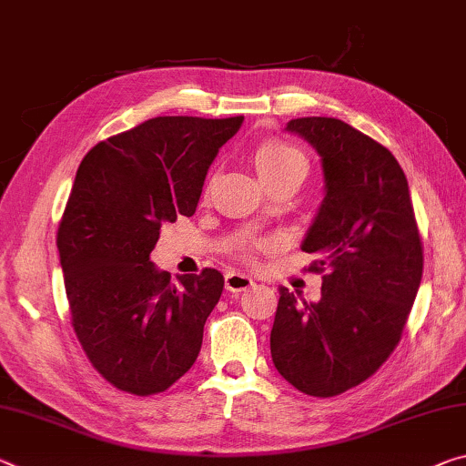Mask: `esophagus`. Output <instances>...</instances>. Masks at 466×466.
<instances>
[{
	"instance_id": "esophagus-1",
	"label": "esophagus",
	"mask_w": 466,
	"mask_h": 466,
	"mask_svg": "<svg viewBox=\"0 0 466 466\" xmlns=\"http://www.w3.org/2000/svg\"><path fill=\"white\" fill-rule=\"evenodd\" d=\"M253 286H255L253 278L245 276V273H240V271L226 273V288L230 292H242V290H248V288H253Z\"/></svg>"
}]
</instances>
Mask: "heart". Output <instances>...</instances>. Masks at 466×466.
<instances>
[{"label": "heart", "instance_id": "heart-1", "mask_svg": "<svg viewBox=\"0 0 466 466\" xmlns=\"http://www.w3.org/2000/svg\"><path fill=\"white\" fill-rule=\"evenodd\" d=\"M294 166H302L307 167L305 164V155H302L297 147L284 143V140H265L259 147L255 149V167L257 172H259L261 180H269L273 176L286 172V169H290ZM250 250L253 248H247V257L250 255Z\"/></svg>", "mask_w": 466, "mask_h": 466}]
</instances>
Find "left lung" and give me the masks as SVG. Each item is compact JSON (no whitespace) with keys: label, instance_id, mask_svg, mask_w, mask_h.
<instances>
[{"label":"left lung","instance_id":"left-lung-1","mask_svg":"<svg viewBox=\"0 0 466 466\" xmlns=\"http://www.w3.org/2000/svg\"><path fill=\"white\" fill-rule=\"evenodd\" d=\"M315 147L323 201L300 248L323 273L321 299L279 288L271 328L278 373L302 394L329 398L378 371L400 342L423 276L409 182L386 147L336 117L286 127Z\"/></svg>","mask_w":466,"mask_h":466}]
</instances>
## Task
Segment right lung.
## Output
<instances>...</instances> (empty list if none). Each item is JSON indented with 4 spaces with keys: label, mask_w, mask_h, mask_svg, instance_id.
I'll list each match as a JSON object with an SVG mask.
<instances>
[{
    "label": "right lung",
    "mask_w": 466,
    "mask_h": 466,
    "mask_svg": "<svg viewBox=\"0 0 466 466\" xmlns=\"http://www.w3.org/2000/svg\"><path fill=\"white\" fill-rule=\"evenodd\" d=\"M242 120L151 117L80 161L57 230L66 297L88 360L122 392H164L198 357L224 276L207 268L174 282L149 257L166 221L197 211L207 169Z\"/></svg>",
    "instance_id": "add662e5"
}]
</instances>
